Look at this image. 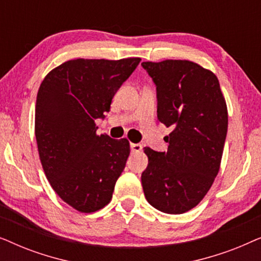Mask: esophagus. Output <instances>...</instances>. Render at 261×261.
Wrapping results in <instances>:
<instances>
[{"label": "esophagus", "instance_id": "esophagus-1", "mask_svg": "<svg viewBox=\"0 0 261 261\" xmlns=\"http://www.w3.org/2000/svg\"><path fill=\"white\" fill-rule=\"evenodd\" d=\"M142 149V145L141 144H130V151L133 153L140 152Z\"/></svg>", "mask_w": 261, "mask_h": 261}]
</instances>
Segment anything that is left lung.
<instances>
[{"label": "left lung", "instance_id": "1", "mask_svg": "<svg viewBox=\"0 0 261 261\" xmlns=\"http://www.w3.org/2000/svg\"><path fill=\"white\" fill-rule=\"evenodd\" d=\"M156 87V115L172 128L166 152L145 147L148 165L141 174L145 197L166 214L195 208L220 170L228 112L217 77L189 60L144 62Z\"/></svg>", "mask_w": 261, "mask_h": 261}]
</instances>
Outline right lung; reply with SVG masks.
I'll list each match as a JSON object with an SVG mask.
<instances>
[{
  "label": "right lung",
  "mask_w": 261,
  "mask_h": 261,
  "mask_svg": "<svg viewBox=\"0 0 261 261\" xmlns=\"http://www.w3.org/2000/svg\"><path fill=\"white\" fill-rule=\"evenodd\" d=\"M140 58L73 59L44 78L35 105L39 156L57 195L81 213L102 209L129 155L127 139L96 134L112 99Z\"/></svg>",
  "instance_id": "obj_1"
}]
</instances>
